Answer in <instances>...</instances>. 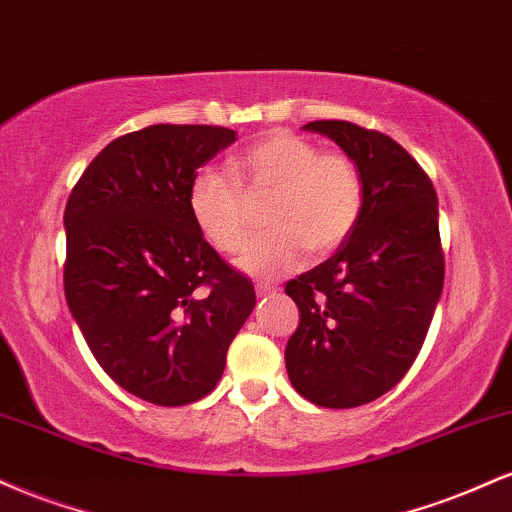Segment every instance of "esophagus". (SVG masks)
<instances>
[{
	"instance_id": "1",
	"label": "esophagus",
	"mask_w": 512,
	"mask_h": 512,
	"mask_svg": "<svg viewBox=\"0 0 512 512\" xmlns=\"http://www.w3.org/2000/svg\"><path fill=\"white\" fill-rule=\"evenodd\" d=\"M276 291H279V289H276V286H269V284H257V286H255V293H257V296H260V298L274 296Z\"/></svg>"
}]
</instances>
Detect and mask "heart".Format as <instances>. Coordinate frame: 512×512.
Wrapping results in <instances>:
<instances>
[{"instance_id": "1", "label": "heart", "mask_w": 512, "mask_h": 512, "mask_svg": "<svg viewBox=\"0 0 512 512\" xmlns=\"http://www.w3.org/2000/svg\"><path fill=\"white\" fill-rule=\"evenodd\" d=\"M233 173L202 168L190 185V211L202 236L221 252H236L250 236L252 199L272 195L264 223L272 231L255 238L238 267L274 279L313 255L337 250L356 228L363 209V178L356 163L325 151L298 134L274 129L233 158Z\"/></svg>"}]
</instances>
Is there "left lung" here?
<instances>
[{
    "instance_id": "8db88e82",
    "label": "left lung",
    "mask_w": 512,
    "mask_h": 512,
    "mask_svg": "<svg viewBox=\"0 0 512 512\" xmlns=\"http://www.w3.org/2000/svg\"><path fill=\"white\" fill-rule=\"evenodd\" d=\"M332 139L363 178V209L330 260L286 284L301 322L286 344L298 395L351 409L390 392L424 346L443 293L438 197L387 134L344 120L303 127Z\"/></svg>"
}]
</instances>
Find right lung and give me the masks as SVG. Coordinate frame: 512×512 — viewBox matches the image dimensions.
Segmentation results:
<instances>
[{"mask_svg":"<svg viewBox=\"0 0 512 512\" xmlns=\"http://www.w3.org/2000/svg\"><path fill=\"white\" fill-rule=\"evenodd\" d=\"M236 142L211 125H151L88 163L64 209V296L88 349L129 395L180 407L209 395L255 308L190 211L197 168Z\"/></svg>","mask_w":512,"mask_h":512,"instance_id":"add662e5","label":"right lung"}]
</instances>
